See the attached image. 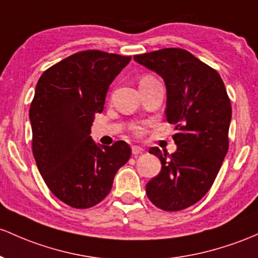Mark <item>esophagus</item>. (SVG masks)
I'll return each instance as SVG.
<instances>
[{"label":"esophagus","mask_w":258,"mask_h":258,"mask_svg":"<svg viewBox=\"0 0 258 258\" xmlns=\"http://www.w3.org/2000/svg\"><path fill=\"white\" fill-rule=\"evenodd\" d=\"M144 152V149L142 147H138V146H134L132 147V155H135V157H137V155L142 154Z\"/></svg>","instance_id":"1"}]
</instances>
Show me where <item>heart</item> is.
<instances>
[{"label":"heart","instance_id":"obj_1","mask_svg":"<svg viewBox=\"0 0 258 258\" xmlns=\"http://www.w3.org/2000/svg\"><path fill=\"white\" fill-rule=\"evenodd\" d=\"M153 77H151V76H146V77H143L142 79H141V81H143V79H152Z\"/></svg>","mask_w":258,"mask_h":258}]
</instances>
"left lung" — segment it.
<instances>
[{
    "label": "left lung",
    "mask_w": 258,
    "mask_h": 258,
    "mask_svg": "<svg viewBox=\"0 0 258 258\" xmlns=\"http://www.w3.org/2000/svg\"><path fill=\"white\" fill-rule=\"evenodd\" d=\"M134 60L163 78L166 121L176 130V152L149 149L161 170L147 183V196L163 211H181L205 196L219 172L229 148L230 100L219 73L188 51L170 47Z\"/></svg>",
    "instance_id": "left-lung-1"
}]
</instances>
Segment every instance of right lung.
Returning <instances> with one entry per match:
<instances>
[{"mask_svg":"<svg viewBox=\"0 0 258 258\" xmlns=\"http://www.w3.org/2000/svg\"><path fill=\"white\" fill-rule=\"evenodd\" d=\"M130 61L131 56L82 51L45 71L36 84L29 110L34 158L50 191L73 208L101 202L131 157L123 141L100 146L90 137L110 84Z\"/></svg>","mask_w":258,"mask_h":258,"instance_id":"right-lung-1","label":"right lung"}]
</instances>
